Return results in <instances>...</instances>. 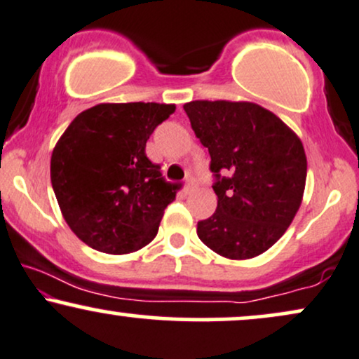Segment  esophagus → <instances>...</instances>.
I'll use <instances>...</instances> for the list:
<instances>
[{"label": "esophagus", "mask_w": 359, "mask_h": 359, "mask_svg": "<svg viewBox=\"0 0 359 359\" xmlns=\"http://www.w3.org/2000/svg\"><path fill=\"white\" fill-rule=\"evenodd\" d=\"M194 189H196V180H194L192 177H189L187 182H185V185H184V191H185V194H191Z\"/></svg>", "instance_id": "obj_1"}]
</instances>
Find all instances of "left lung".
I'll use <instances>...</instances> for the list:
<instances>
[{"mask_svg": "<svg viewBox=\"0 0 359 359\" xmlns=\"http://www.w3.org/2000/svg\"><path fill=\"white\" fill-rule=\"evenodd\" d=\"M184 110L209 150L215 175L217 209L197 222L198 239L236 261L266 252L303 202L308 172L303 142L257 103L196 100Z\"/></svg>", "mask_w": 359, "mask_h": 359, "instance_id": "1", "label": "left lung"}]
</instances>
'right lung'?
<instances>
[{
    "label": "right lung",
    "mask_w": 359,
    "mask_h": 359,
    "mask_svg": "<svg viewBox=\"0 0 359 359\" xmlns=\"http://www.w3.org/2000/svg\"><path fill=\"white\" fill-rule=\"evenodd\" d=\"M175 111L167 103H100L68 125L51 154V185L68 227L105 254H128L157 236L179 185L165 182L145 145Z\"/></svg>",
    "instance_id": "add662e5"
}]
</instances>
